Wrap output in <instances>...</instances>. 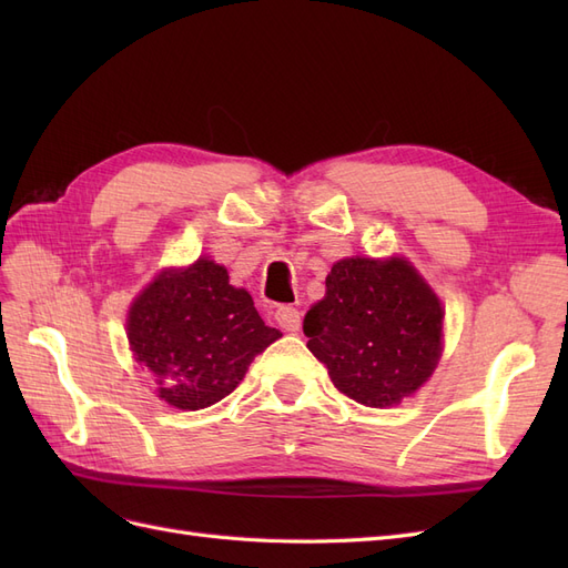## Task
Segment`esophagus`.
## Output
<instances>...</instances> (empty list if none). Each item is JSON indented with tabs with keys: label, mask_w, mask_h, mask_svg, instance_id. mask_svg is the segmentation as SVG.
<instances>
[{
	"label": "esophagus",
	"mask_w": 568,
	"mask_h": 568,
	"mask_svg": "<svg viewBox=\"0 0 568 568\" xmlns=\"http://www.w3.org/2000/svg\"><path fill=\"white\" fill-rule=\"evenodd\" d=\"M274 320L282 326L284 332H298L301 329V313L294 305H280L277 313H274Z\"/></svg>",
	"instance_id": "1"
}]
</instances>
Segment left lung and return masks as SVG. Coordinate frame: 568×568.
<instances>
[{"mask_svg": "<svg viewBox=\"0 0 568 568\" xmlns=\"http://www.w3.org/2000/svg\"><path fill=\"white\" fill-rule=\"evenodd\" d=\"M303 332L343 395L390 407L436 369L443 311L407 261L348 257L332 267L326 296L307 311Z\"/></svg>", "mask_w": 568, "mask_h": 568, "instance_id": "obj_1", "label": "left lung"}]
</instances>
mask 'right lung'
<instances>
[{
  "label": "right lung",
  "mask_w": 568,
  "mask_h": 568,
  "mask_svg": "<svg viewBox=\"0 0 568 568\" xmlns=\"http://www.w3.org/2000/svg\"><path fill=\"white\" fill-rule=\"evenodd\" d=\"M282 336L253 307L248 291L230 284L209 257L163 272L134 301L128 338L136 363L159 384V398L178 409H203L230 395L248 365Z\"/></svg>",
  "instance_id": "add662e5"
}]
</instances>
